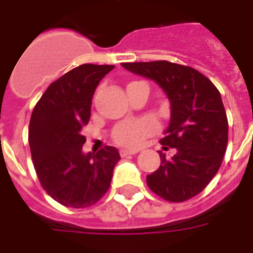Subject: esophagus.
Returning a JSON list of instances; mask_svg holds the SVG:
<instances>
[{"instance_id":"obj_1","label":"esophagus","mask_w":253,"mask_h":253,"mask_svg":"<svg viewBox=\"0 0 253 253\" xmlns=\"http://www.w3.org/2000/svg\"><path fill=\"white\" fill-rule=\"evenodd\" d=\"M137 150H128V149H122L121 156L122 157H127V156H132V154H137Z\"/></svg>"}]
</instances>
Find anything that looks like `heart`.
<instances>
[{
  "label": "heart",
  "mask_w": 253,
  "mask_h": 253,
  "mask_svg": "<svg viewBox=\"0 0 253 253\" xmlns=\"http://www.w3.org/2000/svg\"><path fill=\"white\" fill-rule=\"evenodd\" d=\"M157 130V123L153 119H134L119 123L114 128L112 137L116 143L126 148H138L149 137Z\"/></svg>",
  "instance_id": "b5f03b06"
}]
</instances>
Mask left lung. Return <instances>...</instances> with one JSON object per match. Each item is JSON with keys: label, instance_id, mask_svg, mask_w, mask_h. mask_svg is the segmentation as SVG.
<instances>
[{"label": "left lung", "instance_id": "left-lung-1", "mask_svg": "<svg viewBox=\"0 0 253 253\" xmlns=\"http://www.w3.org/2000/svg\"><path fill=\"white\" fill-rule=\"evenodd\" d=\"M131 73L159 84L170 101V122L161 145L175 148L172 159L146 176L154 194L168 202L198 195L222 164L228 145V118L215 85L195 69L168 61L122 63Z\"/></svg>", "mask_w": 253, "mask_h": 253}]
</instances>
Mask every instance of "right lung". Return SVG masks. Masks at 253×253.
<instances>
[{"label":"right lung","instance_id":"add662e5","mask_svg":"<svg viewBox=\"0 0 253 253\" xmlns=\"http://www.w3.org/2000/svg\"><path fill=\"white\" fill-rule=\"evenodd\" d=\"M112 65L85 63L50 84L32 111L28 142L36 175L48 195L66 207L84 209L108 191L119 152L104 146L83 153V128L90 118L94 89Z\"/></svg>","mask_w":253,"mask_h":253}]
</instances>
